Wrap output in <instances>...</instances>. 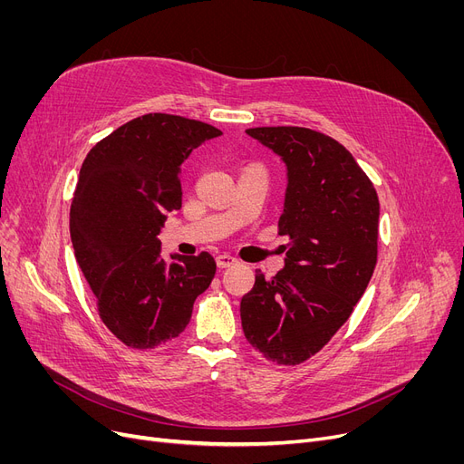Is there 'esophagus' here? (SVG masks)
<instances>
[{"label": "esophagus", "instance_id": "34e87169", "mask_svg": "<svg viewBox=\"0 0 464 464\" xmlns=\"http://www.w3.org/2000/svg\"><path fill=\"white\" fill-rule=\"evenodd\" d=\"M237 263H238V259L233 257V256H229V254H219V256L216 257V265L219 266V269H227V266L237 265Z\"/></svg>", "mask_w": 464, "mask_h": 464}]
</instances>
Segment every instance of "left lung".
<instances>
[{"instance_id": "obj_1", "label": "left lung", "mask_w": 464, "mask_h": 464, "mask_svg": "<svg viewBox=\"0 0 464 464\" xmlns=\"http://www.w3.org/2000/svg\"><path fill=\"white\" fill-rule=\"evenodd\" d=\"M250 137L287 169L278 233L285 266L240 301L248 343L278 364L318 353L367 289L378 259L380 203L364 170L343 144L308 128H252Z\"/></svg>"}]
</instances>
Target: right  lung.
Segmentation results:
<instances>
[{
  "label": "right lung",
  "instance_id": "1",
  "mask_svg": "<svg viewBox=\"0 0 464 464\" xmlns=\"http://www.w3.org/2000/svg\"><path fill=\"white\" fill-rule=\"evenodd\" d=\"M219 135L199 120L144 114L97 142L81 167L69 212L72 250L100 318L130 348L177 338L214 278L208 252L167 263L158 235L182 207V163Z\"/></svg>",
  "mask_w": 464,
  "mask_h": 464
}]
</instances>
